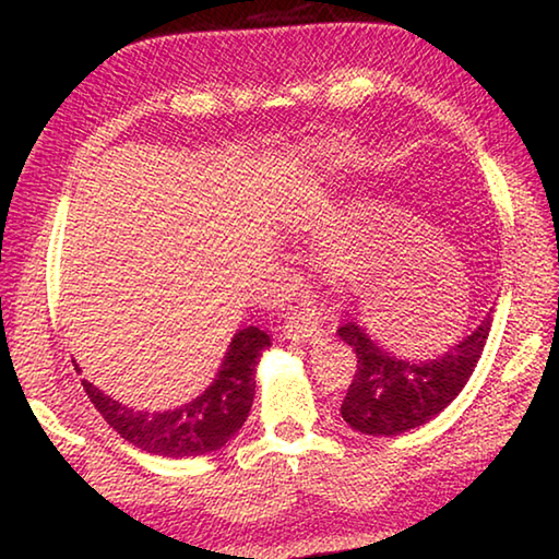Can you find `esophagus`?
Instances as JSON below:
<instances>
[{
    "instance_id": "34e87169",
    "label": "esophagus",
    "mask_w": 559,
    "mask_h": 559,
    "mask_svg": "<svg viewBox=\"0 0 559 559\" xmlns=\"http://www.w3.org/2000/svg\"><path fill=\"white\" fill-rule=\"evenodd\" d=\"M283 333H286V337L293 340V343H308V340L323 335V325H320L316 318H310L308 313H300L298 310V313H290L286 325H283Z\"/></svg>"
}]
</instances>
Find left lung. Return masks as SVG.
<instances>
[{
	"instance_id": "8db88e82",
	"label": "left lung",
	"mask_w": 559,
	"mask_h": 559,
	"mask_svg": "<svg viewBox=\"0 0 559 559\" xmlns=\"http://www.w3.org/2000/svg\"><path fill=\"white\" fill-rule=\"evenodd\" d=\"M490 323L493 308L447 353L431 359H406L377 343L355 318L347 320L337 335L357 355V372L340 406L343 419L370 437H396L431 421L466 386L484 355Z\"/></svg>"
}]
</instances>
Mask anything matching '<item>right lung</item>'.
Returning <instances> with one entry per match:
<instances>
[{
    "instance_id": "obj_1",
    "label": "right lung",
    "mask_w": 559,
    "mask_h": 559,
    "mask_svg": "<svg viewBox=\"0 0 559 559\" xmlns=\"http://www.w3.org/2000/svg\"><path fill=\"white\" fill-rule=\"evenodd\" d=\"M269 347L271 337L263 330L253 325L239 330L226 347L214 382L177 409L138 412L112 400L88 380H83V390L103 419L132 447L169 459L202 456L222 449L243 427L257 392V367L263 349Z\"/></svg>"
}]
</instances>
